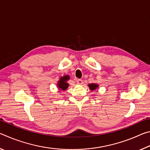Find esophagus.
<instances>
[{"instance_id":"esophagus-1","label":"esophagus","mask_w":150,"mask_h":150,"mask_svg":"<svg viewBox=\"0 0 150 150\" xmlns=\"http://www.w3.org/2000/svg\"><path fill=\"white\" fill-rule=\"evenodd\" d=\"M76 82H77V85H81L83 84V81L81 79H77Z\"/></svg>"}]
</instances>
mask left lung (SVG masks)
<instances>
[{"mask_svg":"<svg viewBox=\"0 0 150 150\" xmlns=\"http://www.w3.org/2000/svg\"><path fill=\"white\" fill-rule=\"evenodd\" d=\"M88 87H89L91 91H96V89H97L99 86H98L97 83H91V84L88 85Z\"/></svg>","mask_w":150,"mask_h":150,"instance_id":"8db88e82","label":"left lung"}]
</instances>
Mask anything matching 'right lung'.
Segmentation results:
<instances>
[{"instance_id":"add662e5","label":"right lung","mask_w":150,"mask_h":150,"mask_svg":"<svg viewBox=\"0 0 150 150\" xmlns=\"http://www.w3.org/2000/svg\"><path fill=\"white\" fill-rule=\"evenodd\" d=\"M69 79L70 76L68 75H65L59 78V80L57 81V86L58 90H59V92H61V91H65L68 88V87L69 86V84L67 83V81L69 80Z\"/></svg>"}]
</instances>
